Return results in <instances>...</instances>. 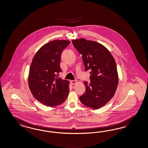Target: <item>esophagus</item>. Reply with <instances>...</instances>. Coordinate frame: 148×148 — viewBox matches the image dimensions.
Returning a JSON list of instances; mask_svg holds the SVG:
<instances>
[{"mask_svg":"<svg viewBox=\"0 0 148 148\" xmlns=\"http://www.w3.org/2000/svg\"><path fill=\"white\" fill-rule=\"evenodd\" d=\"M77 80H71V84H75L76 83H77Z\"/></svg>","mask_w":148,"mask_h":148,"instance_id":"34e87169","label":"esophagus"}]
</instances>
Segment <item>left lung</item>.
<instances>
[{
	"instance_id": "left-lung-1",
	"label": "left lung",
	"mask_w": 148,
	"mask_h": 148,
	"mask_svg": "<svg viewBox=\"0 0 148 148\" xmlns=\"http://www.w3.org/2000/svg\"><path fill=\"white\" fill-rule=\"evenodd\" d=\"M73 47L82 56L85 70L90 71V82H84L86 91L79 97L85 106L98 109L114 96L118 83L116 64L103 45L84 38L72 40Z\"/></svg>"
}]
</instances>
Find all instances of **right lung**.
<instances>
[{"label": "right lung", "mask_w": 148, "mask_h": 148, "mask_svg": "<svg viewBox=\"0 0 148 148\" xmlns=\"http://www.w3.org/2000/svg\"><path fill=\"white\" fill-rule=\"evenodd\" d=\"M70 43L55 40L43 45L34 55L30 66L29 86L37 101L48 106L62 104L69 92V82L59 77L61 54Z\"/></svg>", "instance_id": "obj_1"}]
</instances>
